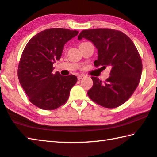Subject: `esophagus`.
Segmentation results:
<instances>
[{"instance_id":"esophagus-1","label":"esophagus","mask_w":157,"mask_h":157,"mask_svg":"<svg viewBox=\"0 0 157 157\" xmlns=\"http://www.w3.org/2000/svg\"><path fill=\"white\" fill-rule=\"evenodd\" d=\"M84 75H78V80H80V79H82V78H84Z\"/></svg>"}]
</instances>
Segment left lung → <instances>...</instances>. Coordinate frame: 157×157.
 Listing matches in <instances>:
<instances>
[{"label":"left lung","mask_w":157,"mask_h":157,"mask_svg":"<svg viewBox=\"0 0 157 157\" xmlns=\"http://www.w3.org/2000/svg\"><path fill=\"white\" fill-rule=\"evenodd\" d=\"M82 38L91 41L98 49L95 67H111L110 76L104 83L91 77L94 84L87 94L104 107H119L134 94L141 77L142 61L136 46L125 34L112 29L82 30L78 39Z\"/></svg>","instance_id":"left-lung-1"}]
</instances>
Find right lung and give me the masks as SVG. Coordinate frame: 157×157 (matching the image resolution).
Returning <instances> with one entry per match:
<instances>
[{
  "mask_svg": "<svg viewBox=\"0 0 157 157\" xmlns=\"http://www.w3.org/2000/svg\"><path fill=\"white\" fill-rule=\"evenodd\" d=\"M78 33L65 28L47 29L26 45L18 64V78L29 100L36 107L53 110L68 100L78 78L74 75L53 73V63L60 59L64 44Z\"/></svg>",
  "mask_w": 157,
  "mask_h": 157,
  "instance_id": "right-lung-1",
  "label": "right lung"
}]
</instances>
